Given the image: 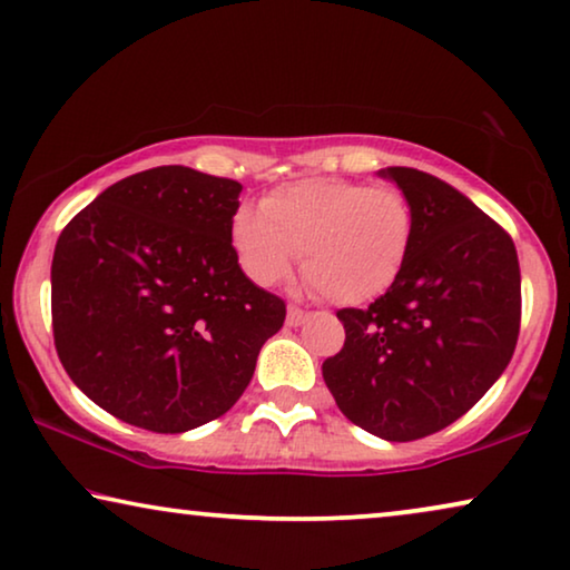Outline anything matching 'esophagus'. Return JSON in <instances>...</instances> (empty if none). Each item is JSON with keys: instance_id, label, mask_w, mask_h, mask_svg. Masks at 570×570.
<instances>
[{"instance_id": "34e87169", "label": "esophagus", "mask_w": 570, "mask_h": 570, "mask_svg": "<svg viewBox=\"0 0 570 570\" xmlns=\"http://www.w3.org/2000/svg\"><path fill=\"white\" fill-rule=\"evenodd\" d=\"M307 317H309V312L294 307V304L286 309V325H288V327H299Z\"/></svg>"}]
</instances>
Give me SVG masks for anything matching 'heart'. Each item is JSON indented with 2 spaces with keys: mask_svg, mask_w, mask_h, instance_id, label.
<instances>
[{
  "mask_svg": "<svg viewBox=\"0 0 570 570\" xmlns=\"http://www.w3.org/2000/svg\"><path fill=\"white\" fill-rule=\"evenodd\" d=\"M415 232L413 204L392 186L312 178L282 186L261 208L237 206L229 239L255 284L276 286L302 271L327 302L364 304L403 274Z\"/></svg>",
  "mask_w": 570,
  "mask_h": 570,
  "instance_id": "b5f03b06",
  "label": "heart"
}]
</instances>
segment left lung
Listing matches in <instances>:
<instances>
[{
	"label": "left lung",
	"instance_id": "left-lung-1",
	"mask_svg": "<svg viewBox=\"0 0 570 570\" xmlns=\"http://www.w3.org/2000/svg\"><path fill=\"white\" fill-rule=\"evenodd\" d=\"M380 178L411 198V255L380 299L338 312L346 343L323 380L351 423L413 442L468 413L509 366L522 276L511 237L449 183L413 167Z\"/></svg>",
	"mask_w": 570,
	"mask_h": 570
}]
</instances>
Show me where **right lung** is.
<instances>
[{
	"label": "right lung",
	"instance_id": "1",
	"mask_svg": "<svg viewBox=\"0 0 570 570\" xmlns=\"http://www.w3.org/2000/svg\"><path fill=\"white\" fill-rule=\"evenodd\" d=\"M237 180L151 167L63 227L51 263L53 343L71 382L131 426L183 434L253 380L286 304L255 286L229 239Z\"/></svg>",
	"mask_w": 570,
	"mask_h": 570
}]
</instances>
